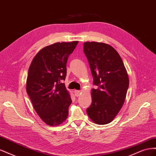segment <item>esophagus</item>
<instances>
[{"label": "esophagus", "mask_w": 156, "mask_h": 156, "mask_svg": "<svg viewBox=\"0 0 156 156\" xmlns=\"http://www.w3.org/2000/svg\"><path fill=\"white\" fill-rule=\"evenodd\" d=\"M81 91L80 90H74V94H75V96H77V97H78V96H80V94H81Z\"/></svg>", "instance_id": "1"}]
</instances>
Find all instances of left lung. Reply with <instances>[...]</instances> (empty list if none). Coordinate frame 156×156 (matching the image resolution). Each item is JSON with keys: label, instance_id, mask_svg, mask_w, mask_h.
<instances>
[{"label": "left lung", "instance_id": "left-lung-1", "mask_svg": "<svg viewBox=\"0 0 156 156\" xmlns=\"http://www.w3.org/2000/svg\"><path fill=\"white\" fill-rule=\"evenodd\" d=\"M83 51L97 88L91 92L92 104L87 112L94 123L104 125L113 120L123 106L129 78L120 56L112 46L85 42Z\"/></svg>", "mask_w": 156, "mask_h": 156}]
</instances>
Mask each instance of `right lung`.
I'll return each mask as SVG.
<instances>
[{
	"mask_svg": "<svg viewBox=\"0 0 156 156\" xmlns=\"http://www.w3.org/2000/svg\"><path fill=\"white\" fill-rule=\"evenodd\" d=\"M78 42H58L45 47L29 67L27 92L37 114L49 126H58L68 116L72 101L62 81L66 76L68 58Z\"/></svg>",
	"mask_w": 156,
	"mask_h": 156,
	"instance_id": "add662e5",
	"label": "right lung"
}]
</instances>
